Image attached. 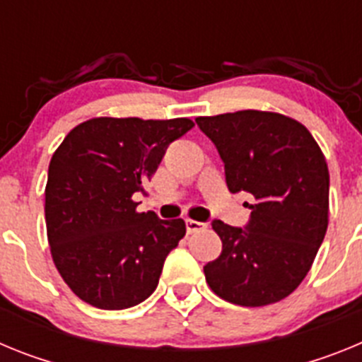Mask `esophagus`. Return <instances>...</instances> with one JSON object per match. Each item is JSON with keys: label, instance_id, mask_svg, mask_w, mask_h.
<instances>
[{"label": "esophagus", "instance_id": "34e87169", "mask_svg": "<svg viewBox=\"0 0 362 362\" xmlns=\"http://www.w3.org/2000/svg\"><path fill=\"white\" fill-rule=\"evenodd\" d=\"M185 223H187V230H188V233L199 232V230H204V228H206V225H204V223H201V221L187 219V221H185Z\"/></svg>", "mask_w": 362, "mask_h": 362}]
</instances>
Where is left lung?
Here are the masks:
<instances>
[{"label": "left lung", "instance_id": "8db88e82", "mask_svg": "<svg viewBox=\"0 0 362 362\" xmlns=\"http://www.w3.org/2000/svg\"><path fill=\"white\" fill-rule=\"evenodd\" d=\"M225 163L232 194L254 197L243 228L214 221L223 241L204 277L216 296L239 306H267L303 283L328 228L330 174L305 124L277 112L239 110L197 117Z\"/></svg>", "mask_w": 362, "mask_h": 362}]
</instances>
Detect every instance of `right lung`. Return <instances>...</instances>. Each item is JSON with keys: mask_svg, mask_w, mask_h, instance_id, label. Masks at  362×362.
<instances>
[{"mask_svg": "<svg viewBox=\"0 0 362 362\" xmlns=\"http://www.w3.org/2000/svg\"><path fill=\"white\" fill-rule=\"evenodd\" d=\"M192 127L188 117H94L57 146L45 187L47 238L57 272L81 300L123 310L152 296L187 226L137 212L132 197Z\"/></svg>", "mask_w": 362, "mask_h": 362, "instance_id": "obj_1", "label": "right lung"}]
</instances>
